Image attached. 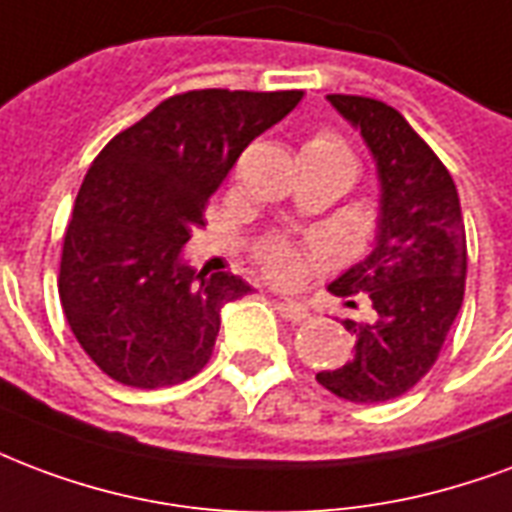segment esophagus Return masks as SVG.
<instances>
[{
	"label": "esophagus",
	"mask_w": 512,
	"mask_h": 512,
	"mask_svg": "<svg viewBox=\"0 0 512 512\" xmlns=\"http://www.w3.org/2000/svg\"><path fill=\"white\" fill-rule=\"evenodd\" d=\"M279 312H282V317H287L290 323H304L306 317H309V309H306V304H301V301H290V298H285V301H279Z\"/></svg>",
	"instance_id": "esophagus-1"
}]
</instances>
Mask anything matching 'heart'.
Masks as SVG:
<instances>
[{
	"label": "heart",
	"mask_w": 512,
	"mask_h": 512,
	"mask_svg": "<svg viewBox=\"0 0 512 512\" xmlns=\"http://www.w3.org/2000/svg\"><path fill=\"white\" fill-rule=\"evenodd\" d=\"M304 157H314V160H336L350 165L355 170V160L352 151L347 149V143L342 140L339 132H333L331 127H320L306 135L304 146H301V160ZM257 260L268 276H274L279 282H293L295 276L301 274L309 260L304 244H298L293 238L271 236L263 244L257 246Z\"/></svg>",
	"instance_id": "1"
}]
</instances>
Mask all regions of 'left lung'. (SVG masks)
Listing matches in <instances>:
<instances>
[{
  "mask_svg": "<svg viewBox=\"0 0 512 512\" xmlns=\"http://www.w3.org/2000/svg\"><path fill=\"white\" fill-rule=\"evenodd\" d=\"M328 100L377 160L382 219L372 255L328 287L350 306H358L352 295H366L369 317L344 320L355 344L350 361L317 382L344 401L377 404L415 388L439 358L464 301L467 233L448 168L410 121L372 97Z\"/></svg>",
  "mask_w": 512,
  "mask_h": 512,
  "instance_id": "obj_1",
  "label": "left lung"
}]
</instances>
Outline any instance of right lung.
Masks as SVG:
<instances>
[{"label": "right lung", "instance_id": "right-lung-1", "mask_svg": "<svg viewBox=\"0 0 512 512\" xmlns=\"http://www.w3.org/2000/svg\"><path fill=\"white\" fill-rule=\"evenodd\" d=\"M304 92L192 89L162 100L94 157L64 230L59 301L83 352L130 388H168L211 358L219 309L252 293L195 274L181 246L252 140Z\"/></svg>", "mask_w": 512, "mask_h": 512}]
</instances>
